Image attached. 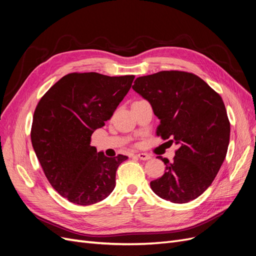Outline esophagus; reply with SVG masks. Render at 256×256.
<instances>
[{
    "instance_id": "34e87169",
    "label": "esophagus",
    "mask_w": 256,
    "mask_h": 256,
    "mask_svg": "<svg viewBox=\"0 0 256 256\" xmlns=\"http://www.w3.org/2000/svg\"><path fill=\"white\" fill-rule=\"evenodd\" d=\"M136 157L138 159H141V160H148V159H150V154H146V152H138L136 154Z\"/></svg>"
}]
</instances>
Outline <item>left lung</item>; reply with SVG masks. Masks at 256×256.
<instances>
[{"mask_svg": "<svg viewBox=\"0 0 256 256\" xmlns=\"http://www.w3.org/2000/svg\"><path fill=\"white\" fill-rule=\"evenodd\" d=\"M132 88L159 118L157 134L178 146L173 162L159 157L164 174L150 182L152 190L176 204L196 200L226 156L230 127L222 98L200 76L177 70L138 76Z\"/></svg>", "mask_w": 256, "mask_h": 256, "instance_id": "8db88e82", "label": "left lung"}]
</instances>
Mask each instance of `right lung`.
<instances>
[{"mask_svg": "<svg viewBox=\"0 0 256 256\" xmlns=\"http://www.w3.org/2000/svg\"><path fill=\"white\" fill-rule=\"evenodd\" d=\"M134 76L69 74L38 102L30 140L52 187L69 202L92 205L110 196L118 166L127 156L97 152L90 136L111 118Z\"/></svg>", "mask_w": 256, "mask_h": 256, "instance_id": "obj_1", "label": "right lung"}]
</instances>
